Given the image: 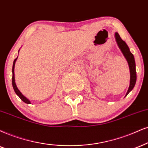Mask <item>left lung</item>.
Returning a JSON list of instances; mask_svg holds the SVG:
<instances>
[{"mask_svg": "<svg viewBox=\"0 0 148 148\" xmlns=\"http://www.w3.org/2000/svg\"><path fill=\"white\" fill-rule=\"evenodd\" d=\"M114 36H115L116 42V43H117L118 47H119L120 49H121L122 53L123 54V56H124L125 59H126L129 65V69H130V86H129L128 90H127L126 95H125L127 96V95L132 90L136 84V73L135 60H134V56H133V54L130 52V49H129V47L127 45V44L121 39L117 32L115 33Z\"/></svg>", "mask_w": 148, "mask_h": 148, "instance_id": "left-lung-1", "label": "left lung"}]
</instances>
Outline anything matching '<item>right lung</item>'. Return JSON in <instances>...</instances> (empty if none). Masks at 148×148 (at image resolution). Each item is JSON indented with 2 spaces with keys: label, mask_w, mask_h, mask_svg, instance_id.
<instances>
[{
  "label": "right lung",
  "mask_w": 148,
  "mask_h": 148,
  "mask_svg": "<svg viewBox=\"0 0 148 148\" xmlns=\"http://www.w3.org/2000/svg\"><path fill=\"white\" fill-rule=\"evenodd\" d=\"M18 58H16L15 60H14V63H13V67H12V86H13V88H14V90L15 91L16 94L20 98H21V99L22 101H23L25 103H28V104H30L31 103V101L29 100L26 97H25L23 95V94L21 93V91L18 90V88H17V86H16V84L15 83V76H14V67H15V63L16 62V60H17Z\"/></svg>",
  "instance_id": "add662e5"
}]
</instances>
